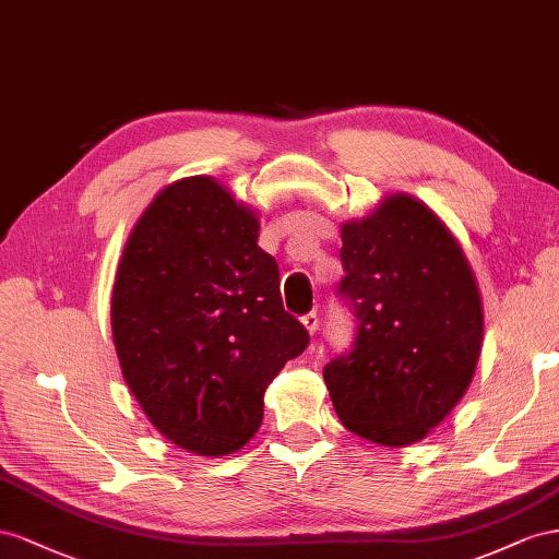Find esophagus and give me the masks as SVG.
<instances>
[{"label": "esophagus", "instance_id": "obj_1", "mask_svg": "<svg viewBox=\"0 0 559 559\" xmlns=\"http://www.w3.org/2000/svg\"><path fill=\"white\" fill-rule=\"evenodd\" d=\"M301 325L307 328L309 334H313L318 330V313L316 311H309L307 316H301Z\"/></svg>", "mask_w": 559, "mask_h": 559}]
</instances>
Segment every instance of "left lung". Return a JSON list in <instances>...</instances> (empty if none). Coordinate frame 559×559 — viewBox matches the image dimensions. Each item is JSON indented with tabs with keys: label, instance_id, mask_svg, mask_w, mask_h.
<instances>
[{
	"label": "left lung",
	"instance_id": "obj_1",
	"mask_svg": "<svg viewBox=\"0 0 559 559\" xmlns=\"http://www.w3.org/2000/svg\"><path fill=\"white\" fill-rule=\"evenodd\" d=\"M337 295L356 316L323 379L342 424L389 448L417 442L464 397L483 348V299L450 229L421 201L389 197L342 227Z\"/></svg>",
	"mask_w": 559,
	"mask_h": 559
}]
</instances>
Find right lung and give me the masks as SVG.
Returning a JSON list of instances; mask_svg holds the SVG:
<instances>
[{
	"label": "right lung",
	"instance_id": "1",
	"mask_svg": "<svg viewBox=\"0 0 559 559\" xmlns=\"http://www.w3.org/2000/svg\"><path fill=\"white\" fill-rule=\"evenodd\" d=\"M258 236V215L219 182L178 180L138 219L111 290L126 384L158 433L199 456L258 433L271 379L309 344Z\"/></svg>",
	"mask_w": 559,
	"mask_h": 559
}]
</instances>
